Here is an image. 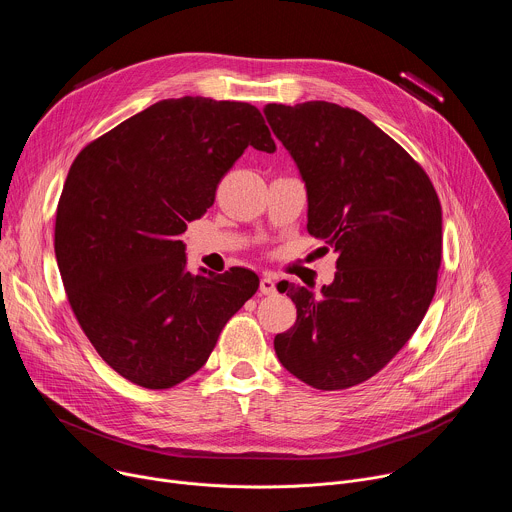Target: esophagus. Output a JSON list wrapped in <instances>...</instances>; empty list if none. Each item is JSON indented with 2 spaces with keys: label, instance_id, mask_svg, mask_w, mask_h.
Here are the masks:
<instances>
[{
  "label": "esophagus",
  "instance_id": "esophagus-1",
  "mask_svg": "<svg viewBox=\"0 0 512 512\" xmlns=\"http://www.w3.org/2000/svg\"><path fill=\"white\" fill-rule=\"evenodd\" d=\"M259 291H261V296H273V294H275V279L269 277V275L261 277V281H259Z\"/></svg>",
  "mask_w": 512,
  "mask_h": 512
}]
</instances>
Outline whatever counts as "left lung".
<instances>
[{"label": "left lung", "mask_w": 512, "mask_h": 512, "mask_svg": "<svg viewBox=\"0 0 512 512\" xmlns=\"http://www.w3.org/2000/svg\"><path fill=\"white\" fill-rule=\"evenodd\" d=\"M263 113L306 184L308 233L338 253L334 281L318 296L277 287L298 320L275 336V354L314 389H348L407 344L433 300L440 198L401 145L354 109L308 101Z\"/></svg>", "instance_id": "8db88e82"}]
</instances>
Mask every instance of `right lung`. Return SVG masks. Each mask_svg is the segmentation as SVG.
Wrapping results in <instances>:
<instances>
[{
	"label": "right lung",
	"instance_id": "add662e5",
	"mask_svg": "<svg viewBox=\"0 0 512 512\" xmlns=\"http://www.w3.org/2000/svg\"><path fill=\"white\" fill-rule=\"evenodd\" d=\"M249 145L275 152L257 107L164 99L91 141L68 170L54 227L66 296L99 356L139 387L170 389L202 369L259 287L243 267L192 275L180 241Z\"/></svg>",
	"mask_w": 512,
	"mask_h": 512
}]
</instances>
